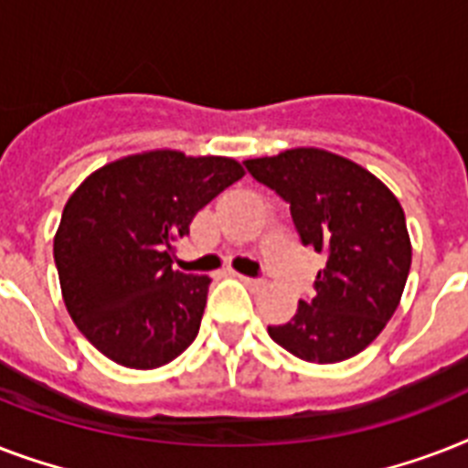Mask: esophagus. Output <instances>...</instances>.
I'll return each instance as SVG.
<instances>
[{
  "mask_svg": "<svg viewBox=\"0 0 468 468\" xmlns=\"http://www.w3.org/2000/svg\"><path fill=\"white\" fill-rule=\"evenodd\" d=\"M238 279H240L242 284L250 286V289H262L264 286V279H255V277H245V274H238Z\"/></svg>",
  "mask_w": 468,
  "mask_h": 468,
  "instance_id": "esophagus-1",
  "label": "esophagus"
}]
</instances>
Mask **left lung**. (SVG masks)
Returning <instances> with one entry per match:
<instances>
[{
	"label": "left lung",
	"instance_id": "obj_1",
	"mask_svg": "<svg viewBox=\"0 0 468 468\" xmlns=\"http://www.w3.org/2000/svg\"><path fill=\"white\" fill-rule=\"evenodd\" d=\"M292 208L301 242L325 255L315 296L270 337L303 362L335 364L369 347L396 313L410 271L399 198L362 165L318 148L245 160Z\"/></svg>",
	"mask_w": 468,
	"mask_h": 468
}]
</instances>
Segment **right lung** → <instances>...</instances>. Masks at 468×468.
<instances>
[{"label": "right lung", "mask_w": 468, "mask_h": 468, "mask_svg": "<svg viewBox=\"0 0 468 468\" xmlns=\"http://www.w3.org/2000/svg\"><path fill=\"white\" fill-rule=\"evenodd\" d=\"M242 175L233 157L150 150L109 162L77 186L53 257L69 318L101 355L157 369L194 342L211 279L172 270V242Z\"/></svg>", "instance_id": "add662e5"}]
</instances>
